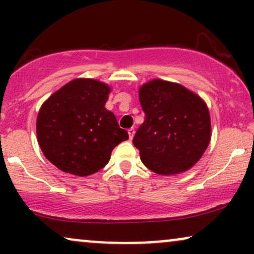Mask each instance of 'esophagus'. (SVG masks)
Masks as SVG:
<instances>
[{"label": "esophagus", "instance_id": "34e87169", "mask_svg": "<svg viewBox=\"0 0 254 254\" xmlns=\"http://www.w3.org/2000/svg\"><path fill=\"white\" fill-rule=\"evenodd\" d=\"M131 132H133V131H132V129H131V130H129V133H130V135H132V133H131Z\"/></svg>", "mask_w": 254, "mask_h": 254}]
</instances>
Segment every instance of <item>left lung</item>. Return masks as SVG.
<instances>
[{
	"instance_id": "8db88e82",
	"label": "left lung",
	"mask_w": 254,
	"mask_h": 254,
	"mask_svg": "<svg viewBox=\"0 0 254 254\" xmlns=\"http://www.w3.org/2000/svg\"><path fill=\"white\" fill-rule=\"evenodd\" d=\"M111 87L93 78L64 84L40 107L37 139L46 159L65 173L87 177L109 164L129 135L105 107Z\"/></svg>"
}]
</instances>
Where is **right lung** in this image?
<instances>
[{
    "instance_id": "right-lung-1",
    "label": "right lung",
    "mask_w": 254,
    "mask_h": 254,
    "mask_svg": "<svg viewBox=\"0 0 254 254\" xmlns=\"http://www.w3.org/2000/svg\"><path fill=\"white\" fill-rule=\"evenodd\" d=\"M145 119L133 145L154 173L173 176L190 170L203 156L211 137L210 115L198 95L153 80L139 88Z\"/></svg>"
}]
</instances>
